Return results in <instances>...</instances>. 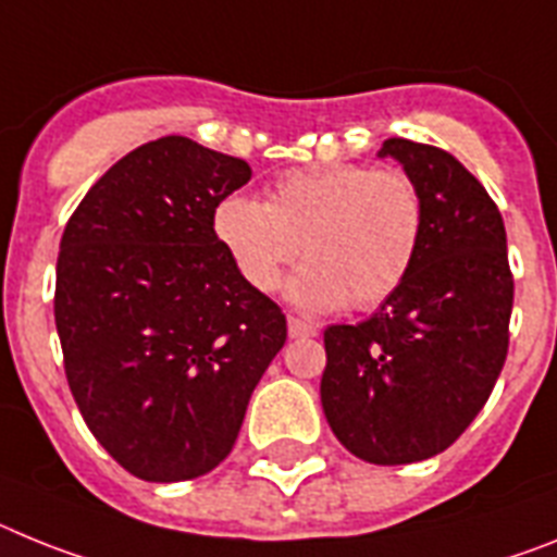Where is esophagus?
Instances as JSON below:
<instances>
[{
  "label": "esophagus",
  "mask_w": 557,
  "mask_h": 557,
  "mask_svg": "<svg viewBox=\"0 0 557 557\" xmlns=\"http://www.w3.org/2000/svg\"><path fill=\"white\" fill-rule=\"evenodd\" d=\"M288 336L292 338H306V336H317V327L311 322H302L297 317H288Z\"/></svg>",
  "instance_id": "1"
}]
</instances>
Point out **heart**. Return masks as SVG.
<instances>
[{"label": "heart", "instance_id": "heart-1", "mask_svg": "<svg viewBox=\"0 0 557 557\" xmlns=\"http://www.w3.org/2000/svg\"><path fill=\"white\" fill-rule=\"evenodd\" d=\"M423 224L409 173L352 162L285 171L263 201L232 193L212 210V235L255 292H277L302 246L308 263L288 297L306 311L386 302L418 258Z\"/></svg>", "mask_w": 557, "mask_h": 557}]
</instances>
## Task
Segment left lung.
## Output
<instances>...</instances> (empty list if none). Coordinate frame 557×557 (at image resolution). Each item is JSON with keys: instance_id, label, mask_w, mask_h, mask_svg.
Instances as JSON below:
<instances>
[{"instance_id": "obj_1", "label": "left lung", "mask_w": 557, "mask_h": 557, "mask_svg": "<svg viewBox=\"0 0 557 557\" xmlns=\"http://www.w3.org/2000/svg\"><path fill=\"white\" fill-rule=\"evenodd\" d=\"M423 193L418 258L359 325L325 331L322 409L338 443L372 466L446 451L480 414L510 345L512 274L505 221L480 178L434 145L393 137Z\"/></svg>"}]
</instances>
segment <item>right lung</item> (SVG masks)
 I'll return each instance as SVG.
<instances>
[{
  "instance_id": "1",
  "label": "right lung",
  "mask_w": 557,
  "mask_h": 557,
  "mask_svg": "<svg viewBox=\"0 0 557 557\" xmlns=\"http://www.w3.org/2000/svg\"><path fill=\"white\" fill-rule=\"evenodd\" d=\"M251 168L187 137L125 153L66 221L55 327L89 432L145 482L196 480L232 451L285 317L212 235Z\"/></svg>"
}]
</instances>
